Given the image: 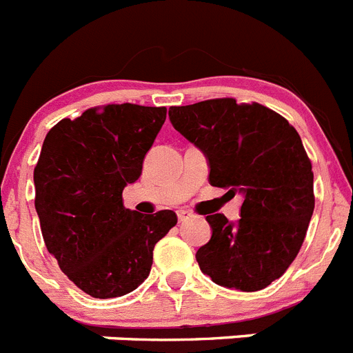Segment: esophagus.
<instances>
[{"instance_id": "obj_1", "label": "esophagus", "mask_w": 353, "mask_h": 353, "mask_svg": "<svg viewBox=\"0 0 353 353\" xmlns=\"http://www.w3.org/2000/svg\"><path fill=\"white\" fill-rule=\"evenodd\" d=\"M176 215H179V221L180 223H187V221H191L192 217H194V214L189 210H179L176 212Z\"/></svg>"}]
</instances>
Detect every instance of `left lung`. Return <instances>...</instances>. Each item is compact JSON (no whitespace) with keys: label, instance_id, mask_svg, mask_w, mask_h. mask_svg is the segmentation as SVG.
<instances>
[{"label":"left lung","instance_id":"8db88e82","mask_svg":"<svg viewBox=\"0 0 353 353\" xmlns=\"http://www.w3.org/2000/svg\"><path fill=\"white\" fill-rule=\"evenodd\" d=\"M170 120L203 150L212 185L244 196L239 223L207 215L212 236L196 252L199 269L226 288L269 286L299 254L314 210L313 171L301 136L272 109L235 99L174 105Z\"/></svg>","mask_w":353,"mask_h":353}]
</instances>
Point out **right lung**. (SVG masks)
Listing matches in <instances>:
<instances>
[{"label": "right lung", "mask_w": 353, "mask_h": 353, "mask_svg": "<svg viewBox=\"0 0 353 353\" xmlns=\"http://www.w3.org/2000/svg\"><path fill=\"white\" fill-rule=\"evenodd\" d=\"M164 120L166 108L108 104L63 118L43 139L33 171L43 242L61 272L95 299L138 288L155 244L176 224L173 210L143 215L121 199Z\"/></svg>", "instance_id": "obj_1"}]
</instances>
